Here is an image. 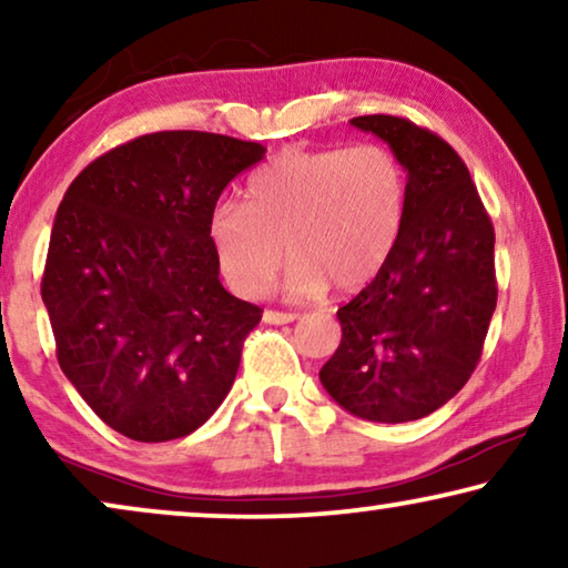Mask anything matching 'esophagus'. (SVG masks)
<instances>
[{"label":"esophagus","mask_w":568,"mask_h":568,"mask_svg":"<svg viewBox=\"0 0 568 568\" xmlns=\"http://www.w3.org/2000/svg\"><path fill=\"white\" fill-rule=\"evenodd\" d=\"M294 321H297V315L294 313H278V310H266V313H263V323L268 325H286Z\"/></svg>","instance_id":"esophagus-1"}]
</instances>
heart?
Instances as JSON below:
<instances>
[{"label": "heart", "instance_id": "b5f03b06", "mask_svg": "<svg viewBox=\"0 0 568 568\" xmlns=\"http://www.w3.org/2000/svg\"><path fill=\"white\" fill-rule=\"evenodd\" d=\"M406 196V170L383 144L286 150L247 178L245 201L212 209L209 237L240 297L266 292L286 251L284 290L294 297L331 284L356 292L390 258Z\"/></svg>", "mask_w": 568, "mask_h": 568}]
</instances>
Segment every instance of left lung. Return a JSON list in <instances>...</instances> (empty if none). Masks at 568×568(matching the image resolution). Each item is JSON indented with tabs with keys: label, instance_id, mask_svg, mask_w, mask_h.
<instances>
[{
	"label": "left lung",
	"instance_id": "obj_1",
	"mask_svg": "<svg viewBox=\"0 0 568 568\" xmlns=\"http://www.w3.org/2000/svg\"><path fill=\"white\" fill-rule=\"evenodd\" d=\"M348 123L390 146L408 196L390 258L336 313L341 344L321 383L367 422H416L460 393L480 359L496 310L494 227L445 139L395 115Z\"/></svg>",
	"mask_w": 568,
	"mask_h": 568
}]
</instances>
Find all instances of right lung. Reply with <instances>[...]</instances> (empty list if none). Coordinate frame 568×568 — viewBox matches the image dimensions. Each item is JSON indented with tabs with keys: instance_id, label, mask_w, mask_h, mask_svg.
<instances>
[{
	"instance_id": "obj_1",
	"label": "right lung",
	"mask_w": 568,
	"mask_h": 568,
	"mask_svg": "<svg viewBox=\"0 0 568 568\" xmlns=\"http://www.w3.org/2000/svg\"><path fill=\"white\" fill-rule=\"evenodd\" d=\"M266 146L158 131L74 178L53 220L41 297L59 367L123 437L196 432L227 398L261 307L220 282L209 214Z\"/></svg>"
}]
</instances>
